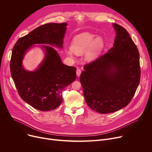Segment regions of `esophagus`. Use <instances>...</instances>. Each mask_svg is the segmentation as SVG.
Masks as SVG:
<instances>
[{
	"label": "esophagus",
	"instance_id": "1",
	"mask_svg": "<svg viewBox=\"0 0 152 152\" xmlns=\"http://www.w3.org/2000/svg\"><path fill=\"white\" fill-rule=\"evenodd\" d=\"M81 70L79 69V68H77V70H76V75L77 76H79L81 75Z\"/></svg>",
	"mask_w": 152,
	"mask_h": 152
}]
</instances>
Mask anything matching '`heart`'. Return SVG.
I'll list each match as a JSON object with an SVG mask.
<instances>
[{"label":"heart","instance_id":"1","mask_svg":"<svg viewBox=\"0 0 152 152\" xmlns=\"http://www.w3.org/2000/svg\"><path fill=\"white\" fill-rule=\"evenodd\" d=\"M105 41L102 36H97L90 33H82L75 36L71 43L70 49L66 50L71 57L73 52L77 55L84 53V58L87 61L97 59L105 47Z\"/></svg>","mask_w":152,"mask_h":152}]
</instances>
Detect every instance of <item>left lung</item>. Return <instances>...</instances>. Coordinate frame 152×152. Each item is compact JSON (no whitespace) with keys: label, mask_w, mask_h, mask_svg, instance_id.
<instances>
[{"label":"left lung","mask_w":152,"mask_h":152,"mask_svg":"<svg viewBox=\"0 0 152 152\" xmlns=\"http://www.w3.org/2000/svg\"><path fill=\"white\" fill-rule=\"evenodd\" d=\"M116 36L113 47L84 65L80 76L85 100L100 113H113L126 107L140 83L139 53L128 32L113 23Z\"/></svg>","instance_id":"obj_1"}]
</instances>
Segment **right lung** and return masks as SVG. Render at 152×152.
I'll return each instance as SVG.
<instances>
[{
	"label": "right lung",
	"instance_id": "right-lung-1",
	"mask_svg": "<svg viewBox=\"0 0 152 152\" xmlns=\"http://www.w3.org/2000/svg\"><path fill=\"white\" fill-rule=\"evenodd\" d=\"M67 25L66 23H52L40 26L20 38L13 48L12 79L21 98L37 110L47 111L59 107L63 91L76 78V68L64 65L58 53L52 47L62 49ZM35 44H43L39 46L45 55L38 68L31 72L23 68L22 60Z\"/></svg>",
	"mask_w": 152,
	"mask_h": 152
}]
</instances>
